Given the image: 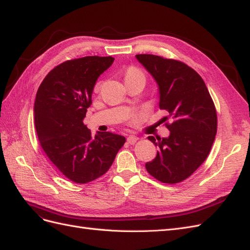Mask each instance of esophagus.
Listing matches in <instances>:
<instances>
[{
  "mask_svg": "<svg viewBox=\"0 0 250 250\" xmlns=\"http://www.w3.org/2000/svg\"><path fill=\"white\" fill-rule=\"evenodd\" d=\"M137 141H138V138L135 137V135H128V138H127V142L130 144V145H134L135 143H137Z\"/></svg>",
  "mask_w": 250,
  "mask_h": 250,
  "instance_id": "obj_1",
  "label": "esophagus"
}]
</instances>
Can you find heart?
Segmentation results:
<instances>
[{
  "mask_svg": "<svg viewBox=\"0 0 250 250\" xmlns=\"http://www.w3.org/2000/svg\"><path fill=\"white\" fill-rule=\"evenodd\" d=\"M135 77H143V74L140 70L135 69V67H129L126 71V74H125V79H129V78H135Z\"/></svg>",
  "mask_w": 250,
  "mask_h": 250,
  "instance_id": "1",
  "label": "heart"
}]
</instances>
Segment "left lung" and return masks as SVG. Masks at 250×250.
<instances>
[{
  "instance_id": "8db88e82",
  "label": "left lung",
  "mask_w": 250,
  "mask_h": 250,
  "mask_svg": "<svg viewBox=\"0 0 250 250\" xmlns=\"http://www.w3.org/2000/svg\"><path fill=\"white\" fill-rule=\"evenodd\" d=\"M152 75L160 92L162 119L170 135L148 139L160 148L152 162L146 163L150 175L165 184L187 179L207 160L217 133V112L200 75L186 63L151 54L135 55Z\"/></svg>"
}]
</instances>
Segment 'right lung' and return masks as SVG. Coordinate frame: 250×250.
Instances as JSON below:
<instances>
[{"mask_svg":"<svg viewBox=\"0 0 250 250\" xmlns=\"http://www.w3.org/2000/svg\"><path fill=\"white\" fill-rule=\"evenodd\" d=\"M111 56H86L55 66L36 93L34 123L41 146L63 175L86 184L110 168L126 139L111 132L95 137L83 124L97 79L112 64Z\"/></svg>","mask_w":250,"mask_h":250,"instance_id":"add662e5","label":"right lung"}]
</instances>
